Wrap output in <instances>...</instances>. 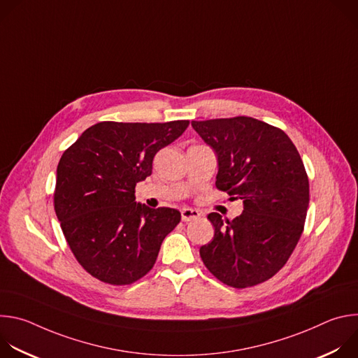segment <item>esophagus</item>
<instances>
[{
	"instance_id": "esophagus-1",
	"label": "esophagus",
	"mask_w": 358,
	"mask_h": 358,
	"mask_svg": "<svg viewBox=\"0 0 358 358\" xmlns=\"http://www.w3.org/2000/svg\"><path fill=\"white\" fill-rule=\"evenodd\" d=\"M199 217H201V214H199L198 210H194V208H182L181 210V220L184 222H188L191 220H196Z\"/></svg>"
}]
</instances>
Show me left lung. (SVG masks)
Returning <instances> with one entry per match:
<instances>
[{
    "label": "left lung",
    "instance_id": "obj_1",
    "mask_svg": "<svg viewBox=\"0 0 358 358\" xmlns=\"http://www.w3.org/2000/svg\"><path fill=\"white\" fill-rule=\"evenodd\" d=\"M217 155L215 185L242 199L243 213L222 220L201 259L222 283L243 289L278 273L296 248L309 207V180L287 134L265 122L238 116L191 122Z\"/></svg>",
    "mask_w": 358,
    "mask_h": 358
}]
</instances>
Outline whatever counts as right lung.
I'll return each mask as SVG.
<instances>
[{
  "instance_id": "obj_1",
  "label": "right lung",
  "mask_w": 358,
  "mask_h": 358,
  "mask_svg": "<svg viewBox=\"0 0 358 358\" xmlns=\"http://www.w3.org/2000/svg\"><path fill=\"white\" fill-rule=\"evenodd\" d=\"M188 124L100 122L62 155L55 213L75 258L96 279L130 285L155 266L181 214L136 202L134 188L151 176L156 152Z\"/></svg>"
}]
</instances>
